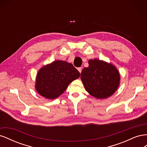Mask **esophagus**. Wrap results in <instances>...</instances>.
<instances>
[{
    "instance_id": "esophagus-1",
    "label": "esophagus",
    "mask_w": 147,
    "mask_h": 147,
    "mask_svg": "<svg viewBox=\"0 0 147 147\" xmlns=\"http://www.w3.org/2000/svg\"><path fill=\"white\" fill-rule=\"evenodd\" d=\"M77 69H78V72H79L80 73H81V72H82V67H78Z\"/></svg>"
}]
</instances>
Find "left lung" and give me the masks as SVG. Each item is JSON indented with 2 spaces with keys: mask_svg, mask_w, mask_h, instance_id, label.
<instances>
[{
  "mask_svg": "<svg viewBox=\"0 0 147 147\" xmlns=\"http://www.w3.org/2000/svg\"><path fill=\"white\" fill-rule=\"evenodd\" d=\"M89 66L81 72V80L86 91L97 99L113 95L120 83V74L114 65L97 59L88 61Z\"/></svg>",
  "mask_w": 147,
  "mask_h": 147,
  "instance_id": "obj_1",
  "label": "left lung"
}]
</instances>
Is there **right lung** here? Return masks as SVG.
I'll return each instance as SVG.
<instances>
[{
    "instance_id": "add662e5",
    "label": "right lung",
    "mask_w": 147,
    "mask_h": 147,
    "mask_svg": "<svg viewBox=\"0 0 147 147\" xmlns=\"http://www.w3.org/2000/svg\"><path fill=\"white\" fill-rule=\"evenodd\" d=\"M80 75L71 63L55 61L39 69L35 79V90L45 98L55 99L63 94L71 82L78 78Z\"/></svg>"
}]
</instances>
